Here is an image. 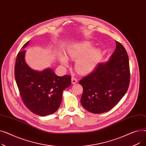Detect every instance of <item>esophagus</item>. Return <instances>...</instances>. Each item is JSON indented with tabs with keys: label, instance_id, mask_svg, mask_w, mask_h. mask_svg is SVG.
I'll return each mask as SVG.
<instances>
[{
	"label": "esophagus",
	"instance_id": "1",
	"mask_svg": "<svg viewBox=\"0 0 146 146\" xmlns=\"http://www.w3.org/2000/svg\"><path fill=\"white\" fill-rule=\"evenodd\" d=\"M77 81H78V80L76 79L75 78H74V77L72 78V84H75L76 82H77Z\"/></svg>",
	"mask_w": 146,
	"mask_h": 146
}]
</instances>
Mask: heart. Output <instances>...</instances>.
<instances>
[{
    "instance_id": "b5f03b06",
    "label": "heart",
    "mask_w": 146,
    "mask_h": 146,
    "mask_svg": "<svg viewBox=\"0 0 146 146\" xmlns=\"http://www.w3.org/2000/svg\"><path fill=\"white\" fill-rule=\"evenodd\" d=\"M93 45L89 41H85L72 45L67 50V57L73 60H77L75 64L76 70L81 74H88L95 68L98 60L101 56V51L92 48ZM60 62L67 66V58L63 55H60Z\"/></svg>"
}]
</instances>
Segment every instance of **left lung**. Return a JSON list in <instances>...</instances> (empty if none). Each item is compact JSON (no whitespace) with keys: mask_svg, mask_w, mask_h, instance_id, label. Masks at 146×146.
I'll return each mask as SVG.
<instances>
[{"mask_svg":"<svg viewBox=\"0 0 146 146\" xmlns=\"http://www.w3.org/2000/svg\"><path fill=\"white\" fill-rule=\"evenodd\" d=\"M130 80L129 59L121 43L108 61L99 63L93 72L79 81L83 92L82 106L90 112L102 113L115 106L128 89Z\"/></svg>","mask_w":146,"mask_h":146,"instance_id":"1","label":"left lung"}]
</instances>
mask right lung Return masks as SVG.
I'll return each mask as SVG.
<instances>
[{"label": "right lung", "mask_w": 146, "mask_h": 146, "mask_svg": "<svg viewBox=\"0 0 146 146\" xmlns=\"http://www.w3.org/2000/svg\"><path fill=\"white\" fill-rule=\"evenodd\" d=\"M29 41L18 52L15 65V78L23 102L33 113L41 117L57 111L62 101L63 90L70 86L71 76H58L51 68L34 70L25 60Z\"/></svg>", "instance_id": "add662e5"}]
</instances>
